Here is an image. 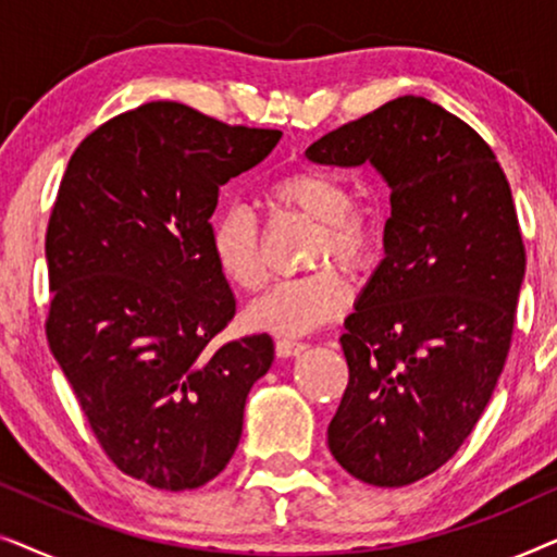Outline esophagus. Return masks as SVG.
Returning a JSON list of instances; mask_svg holds the SVG:
<instances>
[{"instance_id": "34e87169", "label": "esophagus", "mask_w": 557, "mask_h": 557, "mask_svg": "<svg viewBox=\"0 0 557 557\" xmlns=\"http://www.w3.org/2000/svg\"><path fill=\"white\" fill-rule=\"evenodd\" d=\"M307 347H309L307 342L294 339V337H281V339H276V352H278V357L299 355V352H304V349H307Z\"/></svg>"}]
</instances>
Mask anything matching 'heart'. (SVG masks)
I'll return each instance as SVG.
<instances>
[{"label":"heart","mask_w":557,"mask_h":557,"mask_svg":"<svg viewBox=\"0 0 557 557\" xmlns=\"http://www.w3.org/2000/svg\"><path fill=\"white\" fill-rule=\"evenodd\" d=\"M261 200L273 212H301L317 220L309 246V261H337L349 271H362L380 253V220L364 205L355 202L352 187L339 174L299 166L269 180ZM210 256L220 276L233 288L253 292L263 284L265 263L261 253V223L246 205H227L210 223ZM347 281L334 265L281 278L250 301V326L276 334H304L317 330L347 309Z\"/></svg>","instance_id":"obj_1"}]
</instances>
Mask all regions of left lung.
Masks as SVG:
<instances>
[{
  "label": "left lung",
  "instance_id": "obj_1",
  "mask_svg": "<svg viewBox=\"0 0 557 557\" xmlns=\"http://www.w3.org/2000/svg\"><path fill=\"white\" fill-rule=\"evenodd\" d=\"M317 164L391 187L385 258L345 319L349 380L326 441L355 479L406 486L459 451L505 368L524 276L509 182L482 136L421 96L324 134Z\"/></svg>",
  "mask_w": 557,
  "mask_h": 557
}]
</instances>
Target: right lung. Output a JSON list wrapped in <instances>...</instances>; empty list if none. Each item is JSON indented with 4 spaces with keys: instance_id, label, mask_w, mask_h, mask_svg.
I'll return each instance as SVG.
<instances>
[{
    "instance_id": "1",
    "label": "right lung",
    "mask_w": 557,
    "mask_h": 557,
    "mask_svg": "<svg viewBox=\"0 0 557 557\" xmlns=\"http://www.w3.org/2000/svg\"><path fill=\"white\" fill-rule=\"evenodd\" d=\"M278 139L154 101L90 132L60 182L45 235L50 352L113 467L154 490H197L227 467L273 362L269 334L212 342L235 296L210 218L220 187Z\"/></svg>"
}]
</instances>
